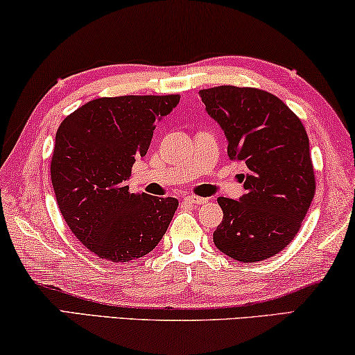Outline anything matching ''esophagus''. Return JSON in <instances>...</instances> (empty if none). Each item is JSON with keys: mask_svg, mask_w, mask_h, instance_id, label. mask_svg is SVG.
<instances>
[{"mask_svg": "<svg viewBox=\"0 0 355 355\" xmlns=\"http://www.w3.org/2000/svg\"><path fill=\"white\" fill-rule=\"evenodd\" d=\"M184 202L187 204H191V206H202V204L207 202L206 198H199V196H194V194H189V196L184 198Z\"/></svg>", "mask_w": 355, "mask_h": 355, "instance_id": "obj_1", "label": "esophagus"}]
</instances>
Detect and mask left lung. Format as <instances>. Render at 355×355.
Returning <instances> with one entry per match:
<instances>
[{"instance_id": "obj_1", "label": "left lung", "mask_w": 355, "mask_h": 355, "mask_svg": "<svg viewBox=\"0 0 355 355\" xmlns=\"http://www.w3.org/2000/svg\"><path fill=\"white\" fill-rule=\"evenodd\" d=\"M228 139V157L244 162L246 194L218 198L223 220L214 244L234 261L270 259L296 236L315 194L309 137L299 117L275 94L222 85L199 92Z\"/></svg>"}]
</instances>
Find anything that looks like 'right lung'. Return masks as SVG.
Wrapping results in <instances>:
<instances>
[{
	"instance_id": "obj_1",
	"label": "right lung",
	"mask_w": 355,
	"mask_h": 355,
	"mask_svg": "<svg viewBox=\"0 0 355 355\" xmlns=\"http://www.w3.org/2000/svg\"><path fill=\"white\" fill-rule=\"evenodd\" d=\"M178 101L180 94L98 98L59 125L51 157L59 211L99 259L137 261L167 232L177 199L130 193L125 182L135 159L146 156L156 123Z\"/></svg>"
}]
</instances>
